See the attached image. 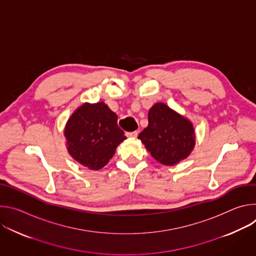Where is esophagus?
<instances>
[{
    "instance_id": "esophagus-1",
    "label": "esophagus",
    "mask_w": 256,
    "mask_h": 256,
    "mask_svg": "<svg viewBox=\"0 0 256 256\" xmlns=\"http://www.w3.org/2000/svg\"><path fill=\"white\" fill-rule=\"evenodd\" d=\"M138 134V132H136V130H134V132H126V136L128 138H136Z\"/></svg>"
}]
</instances>
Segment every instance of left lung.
<instances>
[{
    "label": "left lung",
    "instance_id": "left-lung-1",
    "mask_svg": "<svg viewBox=\"0 0 256 256\" xmlns=\"http://www.w3.org/2000/svg\"><path fill=\"white\" fill-rule=\"evenodd\" d=\"M149 124L138 138L158 162L172 166L188 157L196 142L192 122L164 103H156L148 114Z\"/></svg>",
    "mask_w": 256,
    "mask_h": 256
}]
</instances>
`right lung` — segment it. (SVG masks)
Listing matches in <instances>:
<instances>
[{
	"label": "right lung",
	"instance_id": "obj_1",
	"mask_svg": "<svg viewBox=\"0 0 256 256\" xmlns=\"http://www.w3.org/2000/svg\"><path fill=\"white\" fill-rule=\"evenodd\" d=\"M64 136L70 155L92 170L104 167L126 138L118 116L104 102L79 107L66 122Z\"/></svg>",
	"mask_w": 256,
	"mask_h": 256
}]
</instances>
